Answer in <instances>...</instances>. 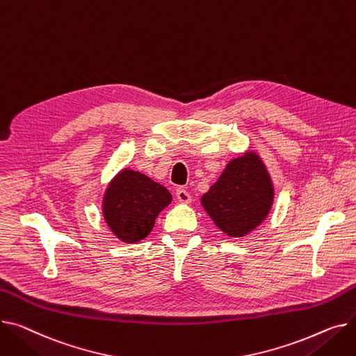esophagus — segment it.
Instances as JSON below:
<instances>
[{
  "mask_svg": "<svg viewBox=\"0 0 356 356\" xmlns=\"http://www.w3.org/2000/svg\"><path fill=\"white\" fill-rule=\"evenodd\" d=\"M176 197H177V200L180 202V203H183V204H188L192 202V196L188 195V192L186 191V188H177L176 191Z\"/></svg>",
  "mask_w": 356,
  "mask_h": 356,
  "instance_id": "34e87169",
  "label": "esophagus"
}]
</instances>
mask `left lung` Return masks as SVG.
<instances>
[{
  "label": "left lung",
  "instance_id": "obj_1",
  "mask_svg": "<svg viewBox=\"0 0 356 356\" xmlns=\"http://www.w3.org/2000/svg\"><path fill=\"white\" fill-rule=\"evenodd\" d=\"M273 200V180L253 149L230 159L218 181L200 197L213 223L233 239H242L262 225Z\"/></svg>",
  "mask_w": 356,
  "mask_h": 356
}]
</instances>
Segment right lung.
<instances>
[{
  "label": "right lung",
  "mask_w": 356,
  "mask_h": 356,
  "mask_svg": "<svg viewBox=\"0 0 356 356\" xmlns=\"http://www.w3.org/2000/svg\"><path fill=\"white\" fill-rule=\"evenodd\" d=\"M173 197L163 184L145 173L124 168L107 184L102 211L104 222L118 241L137 243L150 234L159 213Z\"/></svg>",
  "instance_id": "obj_1"
}]
</instances>
